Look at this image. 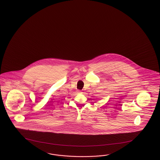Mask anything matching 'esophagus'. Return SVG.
<instances>
[{
  "mask_svg": "<svg viewBox=\"0 0 160 160\" xmlns=\"http://www.w3.org/2000/svg\"><path fill=\"white\" fill-rule=\"evenodd\" d=\"M78 93H82V92H81V91L80 90H78Z\"/></svg>",
  "mask_w": 160,
  "mask_h": 160,
  "instance_id": "obj_1",
  "label": "esophagus"
}]
</instances>
